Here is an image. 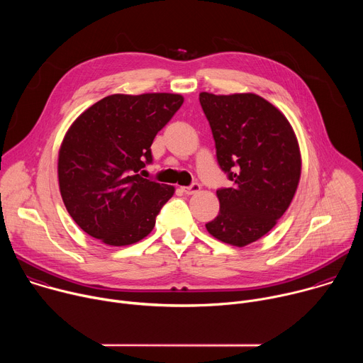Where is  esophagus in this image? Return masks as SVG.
Listing matches in <instances>:
<instances>
[{"mask_svg":"<svg viewBox=\"0 0 363 363\" xmlns=\"http://www.w3.org/2000/svg\"><path fill=\"white\" fill-rule=\"evenodd\" d=\"M199 189H201V185H199V184H196V182L191 184L189 186H182V191H184L186 195H192V194H196Z\"/></svg>","mask_w":363,"mask_h":363,"instance_id":"34e87169","label":"esophagus"}]
</instances>
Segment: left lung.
Masks as SVG:
<instances>
[{
  "label": "left lung",
  "instance_id": "left-lung-1",
  "mask_svg": "<svg viewBox=\"0 0 363 363\" xmlns=\"http://www.w3.org/2000/svg\"><path fill=\"white\" fill-rule=\"evenodd\" d=\"M220 168L233 182L220 188L218 216L208 233L235 247L266 235L296 194L301 157L294 130L270 101L254 93H199Z\"/></svg>",
  "mask_w": 363,
  "mask_h": 363
}]
</instances>
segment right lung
Segmentation results:
<instances>
[{
  "instance_id": "obj_1",
  "label": "right lung",
  "mask_w": 363,
  "mask_h": 363,
  "mask_svg": "<svg viewBox=\"0 0 363 363\" xmlns=\"http://www.w3.org/2000/svg\"><path fill=\"white\" fill-rule=\"evenodd\" d=\"M174 93L111 94L84 111L59 150V185L74 223L108 245H129L155 227L172 185L138 174L150 145L182 106Z\"/></svg>"
}]
</instances>
